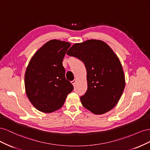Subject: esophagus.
<instances>
[{"label":"esophagus","instance_id":"obj_1","mask_svg":"<svg viewBox=\"0 0 150 150\" xmlns=\"http://www.w3.org/2000/svg\"><path fill=\"white\" fill-rule=\"evenodd\" d=\"M76 79H74L73 81H71V83L72 84V85H73L74 86H75V84H76Z\"/></svg>","mask_w":150,"mask_h":150}]
</instances>
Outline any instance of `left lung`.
Listing matches in <instances>:
<instances>
[{
	"label": "left lung",
	"mask_w": 150,
	"mask_h": 150,
	"mask_svg": "<svg viewBox=\"0 0 150 150\" xmlns=\"http://www.w3.org/2000/svg\"><path fill=\"white\" fill-rule=\"evenodd\" d=\"M67 54L82 61L87 71L88 89L80 98L83 106L95 115L112 110L123 92L125 79L111 47L102 40L91 39L74 44Z\"/></svg>",
	"instance_id": "left-lung-1"
}]
</instances>
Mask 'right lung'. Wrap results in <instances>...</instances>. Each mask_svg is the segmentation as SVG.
<instances>
[{"label": "right lung", "instance_id": "1", "mask_svg": "<svg viewBox=\"0 0 150 150\" xmlns=\"http://www.w3.org/2000/svg\"><path fill=\"white\" fill-rule=\"evenodd\" d=\"M71 44L51 40L35 53L27 67V96L38 110L52 112L61 108L73 86L65 78L62 61Z\"/></svg>", "mask_w": 150, "mask_h": 150}]
</instances>
